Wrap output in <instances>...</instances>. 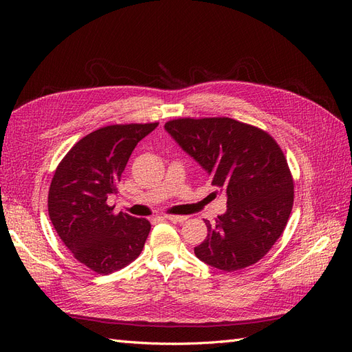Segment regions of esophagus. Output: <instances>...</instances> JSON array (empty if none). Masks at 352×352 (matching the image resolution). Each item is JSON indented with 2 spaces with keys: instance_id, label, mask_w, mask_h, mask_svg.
Returning a JSON list of instances; mask_svg holds the SVG:
<instances>
[{
  "instance_id": "esophagus-1",
  "label": "esophagus",
  "mask_w": 352,
  "mask_h": 352,
  "mask_svg": "<svg viewBox=\"0 0 352 352\" xmlns=\"http://www.w3.org/2000/svg\"><path fill=\"white\" fill-rule=\"evenodd\" d=\"M166 219H167L168 221H172V223H184V221L188 220L186 216H173V214L166 216Z\"/></svg>"
}]
</instances>
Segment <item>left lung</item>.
<instances>
[{
    "label": "left lung",
    "instance_id": "8db88e82",
    "mask_svg": "<svg viewBox=\"0 0 352 352\" xmlns=\"http://www.w3.org/2000/svg\"><path fill=\"white\" fill-rule=\"evenodd\" d=\"M166 131L228 195V211L206 220L195 255L235 272L260 261L283 233L294 206V179L283 151L260 127L230 117L168 120Z\"/></svg>",
    "mask_w": 352,
    "mask_h": 352
}]
</instances>
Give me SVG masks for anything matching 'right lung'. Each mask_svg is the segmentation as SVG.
I'll return each mask as SVG.
<instances>
[{
    "label": "right lung",
    "instance_id": "obj_1",
    "mask_svg": "<svg viewBox=\"0 0 352 352\" xmlns=\"http://www.w3.org/2000/svg\"><path fill=\"white\" fill-rule=\"evenodd\" d=\"M158 123L110 124L83 136L61 160L48 190V214L63 243L98 274L126 267L140 257L151 230L146 219L114 214L117 194L136 144Z\"/></svg>",
    "mask_w": 352,
    "mask_h": 352
}]
</instances>
